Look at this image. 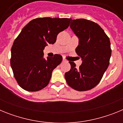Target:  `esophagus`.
Segmentation results:
<instances>
[{"label": "esophagus", "mask_w": 123, "mask_h": 123, "mask_svg": "<svg viewBox=\"0 0 123 123\" xmlns=\"http://www.w3.org/2000/svg\"><path fill=\"white\" fill-rule=\"evenodd\" d=\"M63 62H67V60L66 59H65V58H63Z\"/></svg>", "instance_id": "obj_1"}]
</instances>
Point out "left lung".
I'll return each instance as SVG.
<instances>
[{
    "label": "left lung",
    "instance_id": "8db88e82",
    "mask_svg": "<svg viewBox=\"0 0 123 123\" xmlns=\"http://www.w3.org/2000/svg\"><path fill=\"white\" fill-rule=\"evenodd\" d=\"M70 28L79 38L76 52L82 63L79 68L69 62L71 69L65 73L67 84L78 91H86L96 86L110 63V41L98 24L86 19H71Z\"/></svg>",
    "mask_w": 123,
    "mask_h": 123
}]
</instances>
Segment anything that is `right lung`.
Instances as JSON below:
<instances>
[{"instance_id":"obj_1","label":"right lung","mask_w":123,"mask_h":123,"mask_svg":"<svg viewBox=\"0 0 123 123\" xmlns=\"http://www.w3.org/2000/svg\"><path fill=\"white\" fill-rule=\"evenodd\" d=\"M71 18H38L22 29L11 49L10 65L14 77L22 89L40 91L49 83L52 73L62 61V56L44 58L45 47L56 42L59 32L69 26Z\"/></svg>"}]
</instances>
